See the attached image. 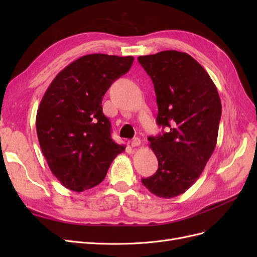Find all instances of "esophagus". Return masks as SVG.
<instances>
[{
    "mask_svg": "<svg viewBox=\"0 0 257 257\" xmlns=\"http://www.w3.org/2000/svg\"><path fill=\"white\" fill-rule=\"evenodd\" d=\"M141 144H142V142H141V139H139L138 137L133 138V139H132V142H131L132 147H138V146H141Z\"/></svg>",
    "mask_w": 257,
    "mask_h": 257,
    "instance_id": "34e87169",
    "label": "esophagus"
}]
</instances>
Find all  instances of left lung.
Listing matches in <instances>:
<instances>
[{
  "label": "left lung",
  "mask_w": 257,
  "mask_h": 257,
  "mask_svg": "<svg viewBox=\"0 0 257 257\" xmlns=\"http://www.w3.org/2000/svg\"><path fill=\"white\" fill-rule=\"evenodd\" d=\"M138 61L154 85L157 122L167 130L148 138L159 168L142 182L158 197H176L196 182L215 149L219 92L204 67L185 52L165 50Z\"/></svg>",
  "instance_id": "left-lung-1"
}]
</instances>
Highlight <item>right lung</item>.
<instances>
[{
	"label": "right lung",
	"instance_id": "obj_1",
	"mask_svg": "<svg viewBox=\"0 0 257 257\" xmlns=\"http://www.w3.org/2000/svg\"><path fill=\"white\" fill-rule=\"evenodd\" d=\"M133 61L87 54L62 69L46 90L36 114L37 137L51 173L66 189L82 192L99 184L125 150L112 141L102 100Z\"/></svg>",
	"mask_w": 257,
	"mask_h": 257
}]
</instances>
